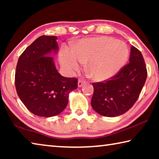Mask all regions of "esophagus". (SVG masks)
I'll list each match as a JSON object with an SVG mask.
<instances>
[{
    "instance_id": "1",
    "label": "esophagus",
    "mask_w": 159,
    "mask_h": 159,
    "mask_svg": "<svg viewBox=\"0 0 159 159\" xmlns=\"http://www.w3.org/2000/svg\"><path fill=\"white\" fill-rule=\"evenodd\" d=\"M85 83V80H82V79H79V82H78V85H79V87H81V86L84 84Z\"/></svg>"
}]
</instances>
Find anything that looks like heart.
Masks as SVG:
<instances>
[{
  "instance_id": "b5f03b06",
  "label": "heart",
  "mask_w": 159,
  "mask_h": 159,
  "mask_svg": "<svg viewBox=\"0 0 159 159\" xmlns=\"http://www.w3.org/2000/svg\"><path fill=\"white\" fill-rule=\"evenodd\" d=\"M127 45L111 37L85 39L74 45L73 52L64 50L60 61L69 71L77 70L80 62H87L86 69L94 79L104 80L116 74L128 57Z\"/></svg>"
}]
</instances>
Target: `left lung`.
<instances>
[{
    "label": "left lung",
    "instance_id": "8db88e82",
    "mask_svg": "<svg viewBox=\"0 0 159 159\" xmlns=\"http://www.w3.org/2000/svg\"><path fill=\"white\" fill-rule=\"evenodd\" d=\"M129 61L110 79L93 83L91 105L99 114L118 116L138 100L147 77V66L141 52L134 46L131 47Z\"/></svg>",
    "mask_w": 159,
    "mask_h": 159
}]
</instances>
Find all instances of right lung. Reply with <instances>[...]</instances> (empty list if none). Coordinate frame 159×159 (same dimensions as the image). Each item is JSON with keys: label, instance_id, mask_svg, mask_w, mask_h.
<instances>
[{"label": "right lung", "instance_id": "obj_1", "mask_svg": "<svg viewBox=\"0 0 159 159\" xmlns=\"http://www.w3.org/2000/svg\"><path fill=\"white\" fill-rule=\"evenodd\" d=\"M56 36H41L26 48L19 57L15 84L17 95L34 115L51 117L60 114L68 104L69 94L78 88L76 78L58 73L49 56L56 52Z\"/></svg>", "mask_w": 159, "mask_h": 159}]
</instances>
